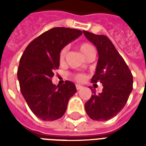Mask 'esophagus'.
I'll use <instances>...</instances> for the list:
<instances>
[{
  "label": "esophagus",
  "instance_id": "1",
  "mask_svg": "<svg viewBox=\"0 0 146 146\" xmlns=\"http://www.w3.org/2000/svg\"><path fill=\"white\" fill-rule=\"evenodd\" d=\"M76 90H80V89L82 88L83 86L80 85V84H76Z\"/></svg>",
  "mask_w": 146,
  "mask_h": 146
}]
</instances>
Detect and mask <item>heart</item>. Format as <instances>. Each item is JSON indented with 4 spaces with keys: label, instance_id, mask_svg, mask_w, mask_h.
Here are the masks:
<instances>
[{
    "label": "heart",
    "instance_id": "obj_1",
    "mask_svg": "<svg viewBox=\"0 0 146 146\" xmlns=\"http://www.w3.org/2000/svg\"><path fill=\"white\" fill-rule=\"evenodd\" d=\"M79 48L80 52L84 54V56H85L86 54H88L91 51L94 50L93 47H92L90 44H88V43H82L80 45ZM66 47H65V48H63L61 50L60 53H59V61H60V62H63L64 59H65V57H66ZM75 79L77 80H79V81H82L84 79V76H83L82 74H77V75L75 76Z\"/></svg>",
    "mask_w": 146,
    "mask_h": 146
}]
</instances>
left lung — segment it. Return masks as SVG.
Returning a JSON list of instances; mask_svg holds the SVG:
<instances>
[{
  "mask_svg": "<svg viewBox=\"0 0 146 146\" xmlns=\"http://www.w3.org/2000/svg\"><path fill=\"white\" fill-rule=\"evenodd\" d=\"M89 41L95 45L98 54L95 73L92 82L102 84L103 89L98 95H93L84 105L91 119L106 121L117 115L127 102L133 89V76L119 52L104 35L83 31Z\"/></svg>",
  "mask_w": 146,
  "mask_h": 146,
  "instance_id": "8db88e82",
  "label": "left lung"
}]
</instances>
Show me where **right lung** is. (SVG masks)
Listing matches in <instances>:
<instances>
[{"label":"right lung","mask_w":146,"mask_h":146,"mask_svg":"<svg viewBox=\"0 0 146 146\" xmlns=\"http://www.w3.org/2000/svg\"><path fill=\"white\" fill-rule=\"evenodd\" d=\"M80 35L81 30L55 27L30 42L21 57L17 72L21 93L39 119L52 121L61 118L76 92L73 82L66 80L56 86L51 78L59 67L61 50Z\"/></svg>","instance_id":"1"}]
</instances>
